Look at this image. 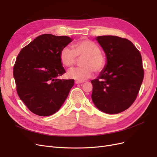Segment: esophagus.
Segmentation results:
<instances>
[{
    "label": "esophagus",
    "instance_id": "34e87169",
    "mask_svg": "<svg viewBox=\"0 0 157 157\" xmlns=\"http://www.w3.org/2000/svg\"><path fill=\"white\" fill-rule=\"evenodd\" d=\"M75 84H81L82 83V82H80V81H78V80H75Z\"/></svg>",
    "mask_w": 157,
    "mask_h": 157
}]
</instances>
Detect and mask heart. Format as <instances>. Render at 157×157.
Masks as SVG:
<instances>
[{"label": "heart", "instance_id": "heart-1", "mask_svg": "<svg viewBox=\"0 0 157 157\" xmlns=\"http://www.w3.org/2000/svg\"><path fill=\"white\" fill-rule=\"evenodd\" d=\"M77 58H83L80 63L82 67L70 69L67 76L80 82L91 77L94 71L101 73L106 65V57L101 52L100 47L95 42L84 38L74 42L72 48L65 46L59 52L61 63L66 67H73Z\"/></svg>", "mask_w": 157, "mask_h": 157}]
</instances>
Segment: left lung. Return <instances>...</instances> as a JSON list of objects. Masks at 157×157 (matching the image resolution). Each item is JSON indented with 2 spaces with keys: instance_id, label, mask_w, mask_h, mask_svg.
I'll list each match as a JSON object with an SVG mask.
<instances>
[{
  "instance_id": "1",
  "label": "left lung",
  "mask_w": 157,
  "mask_h": 157,
  "mask_svg": "<svg viewBox=\"0 0 157 157\" xmlns=\"http://www.w3.org/2000/svg\"><path fill=\"white\" fill-rule=\"evenodd\" d=\"M97 40L107 63L92 80V99L99 110L117 114L126 110L136 100L144 77L140 51L132 42L117 36H99Z\"/></svg>"
}]
</instances>
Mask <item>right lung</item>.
Here are the masks:
<instances>
[{
    "label": "right lung",
    "mask_w": 157,
    "mask_h": 157,
    "mask_svg": "<svg viewBox=\"0 0 157 157\" xmlns=\"http://www.w3.org/2000/svg\"><path fill=\"white\" fill-rule=\"evenodd\" d=\"M72 39L41 35L21 50L13 69L19 97L29 110L46 117L58 111L74 85L73 79H58L65 73L59 52Z\"/></svg>",
    "instance_id": "right-lung-1"
}]
</instances>
